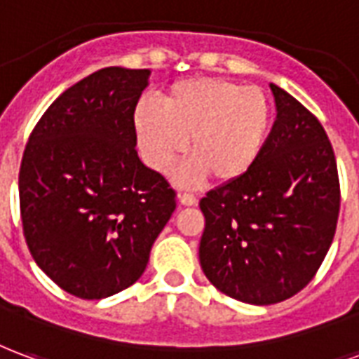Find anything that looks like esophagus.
I'll list each match as a JSON object with an SVG mask.
<instances>
[{
  "label": "esophagus",
  "instance_id": "34e87169",
  "mask_svg": "<svg viewBox=\"0 0 359 359\" xmlns=\"http://www.w3.org/2000/svg\"><path fill=\"white\" fill-rule=\"evenodd\" d=\"M179 203H180V205L192 207V205H196V203H198V198H196V196H192V194H180Z\"/></svg>",
  "mask_w": 359,
  "mask_h": 359
}]
</instances>
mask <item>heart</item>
I'll list each match as a JSON object with an SVG mask.
<instances>
[{"label":"heart","instance_id":"1","mask_svg":"<svg viewBox=\"0 0 359 359\" xmlns=\"http://www.w3.org/2000/svg\"><path fill=\"white\" fill-rule=\"evenodd\" d=\"M270 116L268 97L259 87L224 78H190L167 89L161 110L137 106L133 127L142 158L156 171H171L188 144L192 158L177 172L180 184L207 177L228 184L243 179L261 158Z\"/></svg>","mask_w":359,"mask_h":359}]
</instances>
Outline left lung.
<instances>
[{"mask_svg": "<svg viewBox=\"0 0 359 359\" xmlns=\"http://www.w3.org/2000/svg\"><path fill=\"white\" fill-rule=\"evenodd\" d=\"M276 121L253 169L220 184L200 209V264L236 301L266 306L306 287L335 236L341 190L327 135L306 108L270 83Z\"/></svg>", "mask_w": 359, "mask_h": 359, "instance_id": "8db88e82", "label": "left lung"}]
</instances>
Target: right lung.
<instances>
[{"label":"right lung","instance_id":"add662e5","mask_svg":"<svg viewBox=\"0 0 359 359\" xmlns=\"http://www.w3.org/2000/svg\"><path fill=\"white\" fill-rule=\"evenodd\" d=\"M150 70L110 66L66 89L32 131L18 175L34 261L79 299L123 291L146 270L175 192L135 150Z\"/></svg>","mask_w":359,"mask_h":359}]
</instances>
